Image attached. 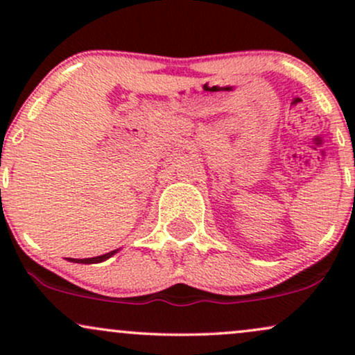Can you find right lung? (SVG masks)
<instances>
[{
    "label": "right lung",
    "mask_w": 355,
    "mask_h": 355,
    "mask_svg": "<svg viewBox=\"0 0 355 355\" xmlns=\"http://www.w3.org/2000/svg\"><path fill=\"white\" fill-rule=\"evenodd\" d=\"M118 252L116 250H112L108 252V254H103V255H98V257H92V259H68L70 262H75V263H100V262H105V260H108L110 257H113Z\"/></svg>",
    "instance_id": "obj_1"
}]
</instances>
